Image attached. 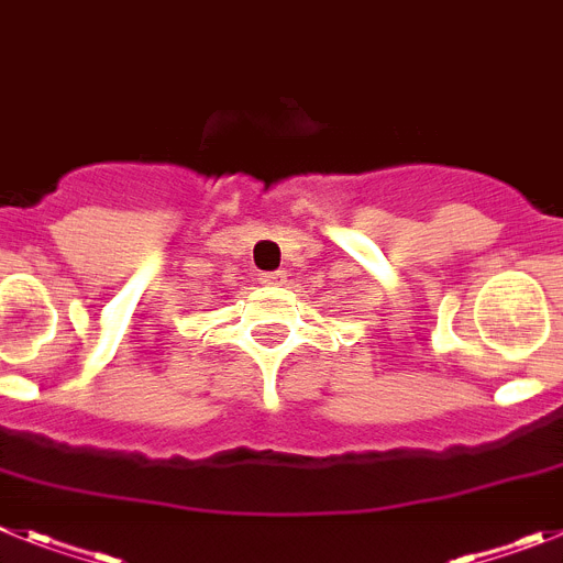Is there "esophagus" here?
<instances>
[{"label":"esophagus","mask_w":563,"mask_h":563,"mask_svg":"<svg viewBox=\"0 0 563 563\" xmlns=\"http://www.w3.org/2000/svg\"><path fill=\"white\" fill-rule=\"evenodd\" d=\"M261 283H266V286H283L286 283V272H263Z\"/></svg>","instance_id":"1"}]
</instances>
